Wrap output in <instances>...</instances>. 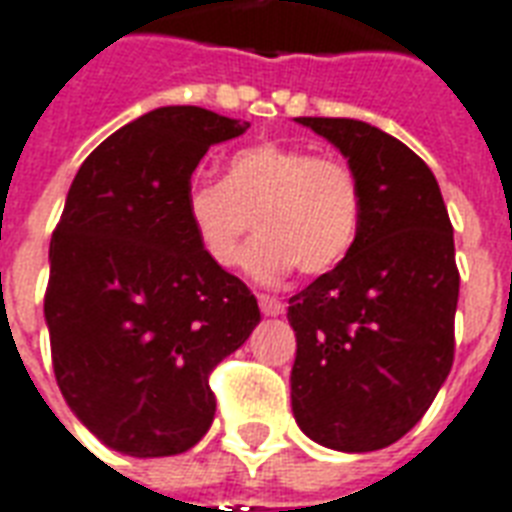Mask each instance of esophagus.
Returning a JSON list of instances; mask_svg holds the SVG:
<instances>
[{
  "label": "esophagus",
  "instance_id": "34e87169",
  "mask_svg": "<svg viewBox=\"0 0 512 512\" xmlns=\"http://www.w3.org/2000/svg\"><path fill=\"white\" fill-rule=\"evenodd\" d=\"M257 300H260V311H263L265 317H279V314H284V303L279 298H273V295H257Z\"/></svg>",
  "mask_w": 512,
  "mask_h": 512
}]
</instances>
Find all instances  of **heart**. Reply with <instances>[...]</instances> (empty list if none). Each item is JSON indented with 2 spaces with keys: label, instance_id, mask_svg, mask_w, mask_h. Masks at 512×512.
Listing matches in <instances>:
<instances>
[{
  "label": "heart",
  "instance_id": "obj_1",
  "mask_svg": "<svg viewBox=\"0 0 512 512\" xmlns=\"http://www.w3.org/2000/svg\"><path fill=\"white\" fill-rule=\"evenodd\" d=\"M185 214L214 265H233L255 228L241 257L247 273L279 282L298 265L300 273L317 276L333 271L360 236L362 185L335 155L260 142L233 152L222 179H193Z\"/></svg>",
  "mask_w": 512,
  "mask_h": 512
}]
</instances>
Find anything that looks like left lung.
Segmentation results:
<instances>
[{
	"label": "left lung",
	"mask_w": 512,
	"mask_h": 512,
	"mask_svg": "<svg viewBox=\"0 0 512 512\" xmlns=\"http://www.w3.org/2000/svg\"><path fill=\"white\" fill-rule=\"evenodd\" d=\"M349 158L362 225L333 271L290 298L292 413L335 451H378L427 413L454 365L459 268L438 179L381 128L298 117Z\"/></svg>",
	"instance_id": "left-lung-1"
}]
</instances>
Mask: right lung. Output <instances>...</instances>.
Segmentation results:
<instances>
[{
    "label": "right lung",
    "instance_id": "right-lung-1",
    "mask_svg": "<svg viewBox=\"0 0 512 512\" xmlns=\"http://www.w3.org/2000/svg\"><path fill=\"white\" fill-rule=\"evenodd\" d=\"M249 123L161 107L77 171L50 239L45 319L58 389L128 456H174L212 427V370L260 322L255 295L204 255L185 214L195 166Z\"/></svg>",
    "mask_w": 512,
    "mask_h": 512
}]
</instances>
